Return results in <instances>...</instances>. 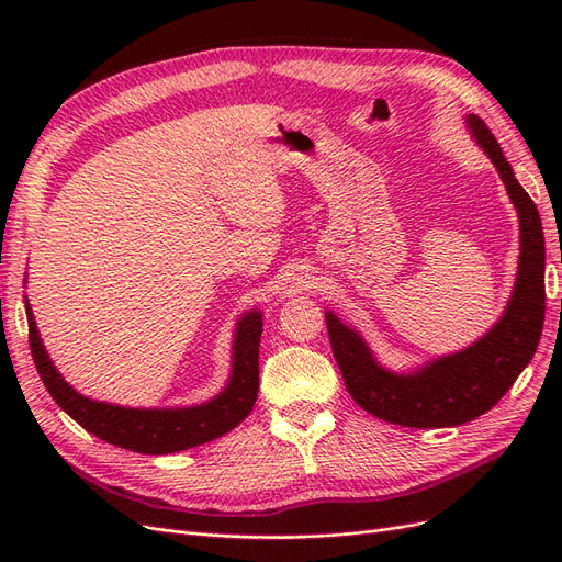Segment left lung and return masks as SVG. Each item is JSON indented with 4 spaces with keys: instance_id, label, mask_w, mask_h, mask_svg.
<instances>
[{
    "instance_id": "obj_1",
    "label": "left lung",
    "mask_w": 562,
    "mask_h": 562,
    "mask_svg": "<svg viewBox=\"0 0 562 562\" xmlns=\"http://www.w3.org/2000/svg\"><path fill=\"white\" fill-rule=\"evenodd\" d=\"M467 128L487 159L495 164L506 194L518 211L520 255L512 300L502 318L481 339L462 351L424 363L411 372L384 368L359 330L326 312V326L335 361L351 398L363 411L398 427L440 429L459 427L487 413L537 351L547 291H543V229L539 211L483 119L467 114Z\"/></svg>"
}]
</instances>
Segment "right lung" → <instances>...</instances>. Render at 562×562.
I'll use <instances>...</instances> for the list:
<instances>
[{"label":"right lung","mask_w":562,"mask_h":562,"mask_svg":"<svg viewBox=\"0 0 562 562\" xmlns=\"http://www.w3.org/2000/svg\"><path fill=\"white\" fill-rule=\"evenodd\" d=\"M25 314L32 361H35L48 394L77 424L105 443L140 454H171L196 448L225 436L236 424H241L252 411L255 398H258V356L262 335L260 310H248L236 321L227 386L215 398L187 407H124L79 394L65 382L54 361L48 359L27 297Z\"/></svg>","instance_id":"right-lung-1"}]
</instances>
